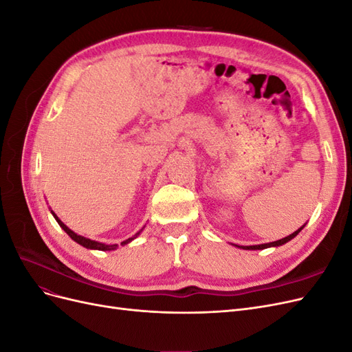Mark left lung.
I'll use <instances>...</instances> for the list:
<instances>
[{
	"instance_id": "left-lung-1",
	"label": "left lung",
	"mask_w": 352,
	"mask_h": 352,
	"mask_svg": "<svg viewBox=\"0 0 352 352\" xmlns=\"http://www.w3.org/2000/svg\"><path fill=\"white\" fill-rule=\"evenodd\" d=\"M304 228V226H302ZM302 228H300L298 230H295L292 235H289V236H286V238H283V239H279V241H274V242H270V243H261V245H251V247H241V248H243V250H264V248H270V247H279V245H283V243H286L287 241H291L292 238H295L298 233H300L301 230H302Z\"/></svg>"
}]
</instances>
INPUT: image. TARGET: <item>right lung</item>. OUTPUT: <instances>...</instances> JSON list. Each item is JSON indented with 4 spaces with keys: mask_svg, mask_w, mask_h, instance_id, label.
Segmentation results:
<instances>
[{
    "mask_svg": "<svg viewBox=\"0 0 352 352\" xmlns=\"http://www.w3.org/2000/svg\"><path fill=\"white\" fill-rule=\"evenodd\" d=\"M51 212H52V211H51ZM52 216H54V219L57 220V223L60 225V228H61L63 230H65L73 241H76L78 243H80L82 247H85V248H89V250H100V251H110V250H116L117 245H105V243L95 242V241H91V239H88V238H83V236H80V235H76V233H74L73 230H70V229L65 225V223H63V221H61V220L54 214V212H52ZM141 230H142V229H141ZM141 230H140V232H141ZM140 232H138L133 238H129V239L123 241V242H122V245L129 243L132 239H135L138 235H140Z\"/></svg>",
    "mask_w": 352,
    "mask_h": 352,
    "instance_id": "right-lung-1",
    "label": "right lung"
}]
</instances>
